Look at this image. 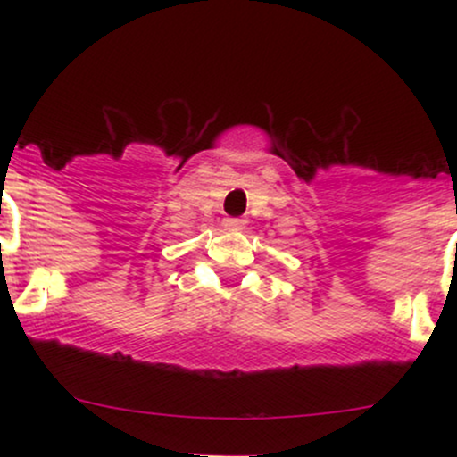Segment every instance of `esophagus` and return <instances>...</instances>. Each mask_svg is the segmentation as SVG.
Wrapping results in <instances>:
<instances>
[{"label": "esophagus", "instance_id": "34e87169", "mask_svg": "<svg viewBox=\"0 0 457 457\" xmlns=\"http://www.w3.org/2000/svg\"><path fill=\"white\" fill-rule=\"evenodd\" d=\"M225 229H240L245 228V219H225Z\"/></svg>", "mask_w": 457, "mask_h": 457}]
</instances>
